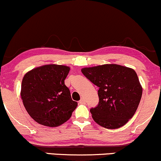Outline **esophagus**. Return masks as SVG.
Here are the masks:
<instances>
[{
	"label": "esophagus",
	"instance_id": "obj_1",
	"mask_svg": "<svg viewBox=\"0 0 161 161\" xmlns=\"http://www.w3.org/2000/svg\"><path fill=\"white\" fill-rule=\"evenodd\" d=\"M85 99H84V98H81L80 101H79V104H84L85 103Z\"/></svg>",
	"mask_w": 161,
	"mask_h": 161
}]
</instances>
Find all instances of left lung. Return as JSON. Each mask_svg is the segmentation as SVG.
I'll return each instance as SVG.
<instances>
[{"mask_svg": "<svg viewBox=\"0 0 161 161\" xmlns=\"http://www.w3.org/2000/svg\"><path fill=\"white\" fill-rule=\"evenodd\" d=\"M81 71L99 87V104L90 110L93 120L107 129L125 125L136 111L142 94L136 71L115 64L84 68Z\"/></svg>", "mask_w": 161, "mask_h": 161, "instance_id": "obj_1", "label": "left lung"}]
</instances>
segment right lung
I'll use <instances>...</instances> for the list:
<instances>
[{"mask_svg":"<svg viewBox=\"0 0 161 161\" xmlns=\"http://www.w3.org/2000/svg\"><path fill=\"white\" fill-rule=\"evenodd\" d=\"M69 70L65 65H46L28 71L22 79V103L28 114L41 125H61L77 106L65 84Z\"/></svg>","mask_w":161,"mask_h":161,"instance_id":"right-lung-1","label":"right lung"}]
</instances>
